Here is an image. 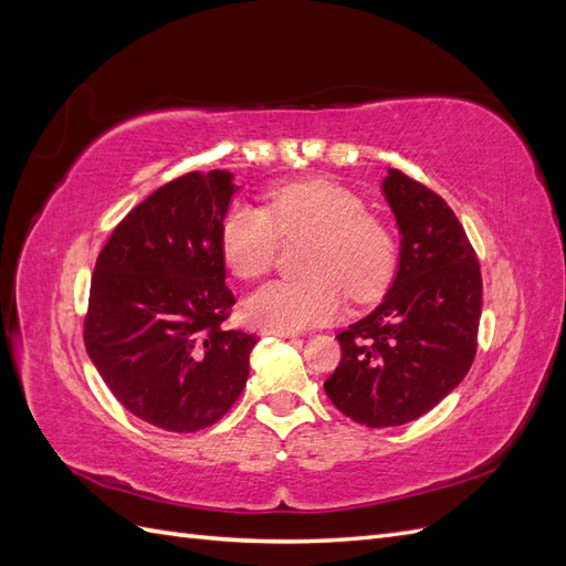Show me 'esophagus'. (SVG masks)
<instances>
[{
    "mask_svg": "<svg viewBox=\"0 0 566 566\" xmlns=\"http://www.w3.org/2000/svg\"><path fill=\"white\" fill-rule=\"evenodd\" d=\"M264 335H279V337H297V331L293 328H281V325H266L262 331Z\"/></svg>",
    "mask_w": 566,
    "mask_h": 566,
    "instance_id": "1",
    "label": "esophagus"
}]
</instances>
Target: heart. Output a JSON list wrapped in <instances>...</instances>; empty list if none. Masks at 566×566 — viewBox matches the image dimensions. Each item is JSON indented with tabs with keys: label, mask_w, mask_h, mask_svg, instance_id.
<instances>
[{
	"label": "heart",
	"mask_w": 566,
	"mask_h": 566,
	"mask_svg": "<svg viewBox=\"0 0 566 566\" xmlns=\"http://www.w3.org/2000/svg\"><path fill=\"white\" fill-rule=\"evenodd\" d=\"M279 233H312L302 271L306 276L271 281L248 300V314L262 325L304 328L333 318L347 293L364 302L380 293L397 266V241L364 200L328 179L271 188L266 208L233 202L219 227L221 254L238 279L271 271Z\"/></svg>",
	"instance_id": "obj_1"
}]
</instances>
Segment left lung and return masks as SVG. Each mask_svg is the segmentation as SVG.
<instances>
[{
	"label": "left lung",
	"instance_id": "obj_1",
	"mask_svg": "<svg viewBox=\"0 0 566 566\" xmlns=\"http://www.w3.org/2000/svg\"><path fill=\"white\" fill-rule=\"evenodd\" d=\"M382 193L401 231L399 269L385 300L337 335L342 358L325 394L366 427L424 416L465 378L482 316V271L441 196L389 169Z\"/></svg>",
	"mask_w": 566,
	"mask_h": 566
}]
</instances>
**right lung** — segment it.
Instances as JSON below:
<instances>
[{
	"instance_id": "add662e5",
	"label": "right lung",
	"mask_w": 566,
	"mask_h": 566,
	"mask_svg": "<svg viewBox=\"0 0 566 566\" xmlns=\"http://www.w3.org/2000/svg\"><path fill=\"white\" fill-rule=\"evenodd\" d=\"M231 179L212 169L160 186L113 229L92 273V364L132 416L167 432L224 418L260 339L224 325L235 304L219 243Z\"/></svg>"
}]
</instances>
